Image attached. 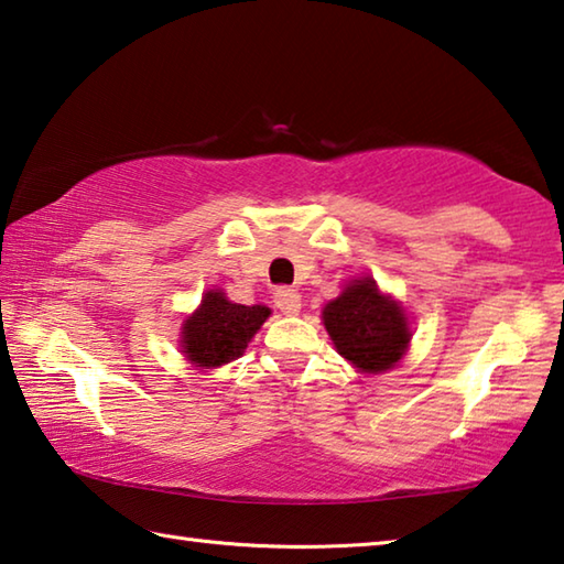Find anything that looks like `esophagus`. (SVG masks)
<instances>
[{"mask_svg": "<svg viewBox=\"0 0 564 564\" xmlns=\"http://www.w3.org/2000/svg\"><path fill=\"white\" fill-rule=\"evenodd\" d=\"M273 303H275V308L283 313V316H299V311H301V295L293 289H289V285L275 289Z\"/></svg>", "mask_w": 564, "mask_h": 564, "instance_id": "34e87169", "label": "esophagus"}]
</instances>
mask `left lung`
<instances>
[{
	"label": "left lung",
	"instance_id": "left-lung-1",
	"mask_svg": "<svg viewBox=\"0 0 564 564\" xmlns=\"http://www.w3.org/2000/svg\"><path fill=\"white\" fill-rule=\"evenodd\" d=\"M323 326L336 350L360 373H386L405 356L413 336L405 311L380 293L370 275L352 279L323 308Z\"/></svg>",
	"mask_w": 564,
	"mask_h": 564
}]
</instances>
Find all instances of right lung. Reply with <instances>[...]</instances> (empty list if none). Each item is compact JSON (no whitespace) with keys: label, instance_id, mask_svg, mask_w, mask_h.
Segmentation results:
<instances>
[{"label":"right lung","instance_id":"add662e5","mask_svg":"<svg viewBox=\"0 0 564 564\" xmlns=\"http://www.w3.org/2000/svg\"><path fill=\"white\" fill-rule=\"evenodd\" d=\"M271 316L265 305H241L224 291H206L202 305L181 326V352L196 368H218L231 362Z\"/></svg>","mask_w":564,"mask_h":564}]
</instances>
